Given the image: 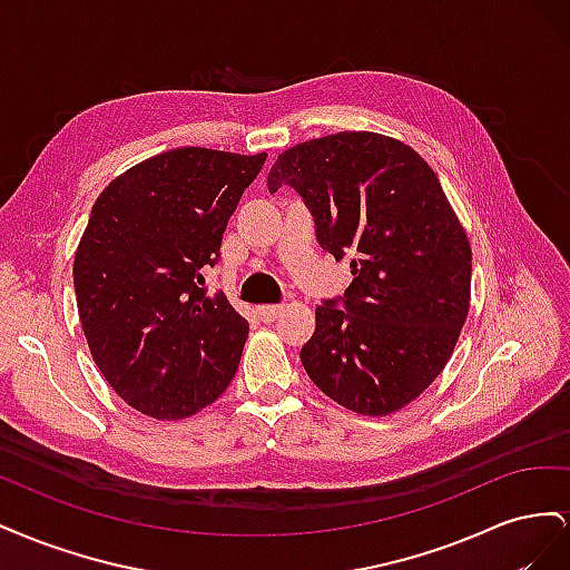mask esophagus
Here are the masks:
<instances>
[{"instance_id":"esophagus-1","label":"esophagus","mask_w":570,"mask_h":570,"mask_svg":"<svg viewBox=\"0 0 570 570\" xmlns=\"http://www.w3.org/2000/svg\"><path fill=\"white\" fill-rule=\"evenodd\" d=\"M281 312H283V304H262V306H256V316L262 318V321H266V323L278 318Z\"/></svg>"}]
</instances>
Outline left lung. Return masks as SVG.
<instances>
[{
	"label": "left lung",
	"mask_w": 570,
	"mask_h": 570,
	"mask_svg": "<svg viewBox=\"0 0 570 570\" xmlns=\"http://www.w3.org/2000/svg\"><path fill=\"white\" fill-rule=\"evenodd\" d=\"M292 185L335 258L352 256L344 308H316L302 347L314 385L361 416H390L450 361L471 306V243L416 149L371 130L278 154L268 189Z\"/></svg>",
	"instance_id": "left-lung-1"
}]
</instances>
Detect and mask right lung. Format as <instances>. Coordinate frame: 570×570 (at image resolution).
<instances>
[{
	"mask_svg": "<svg viewBox=\"0 0 570 570\" xmlns=\"http://www.w3.org/2000/svg\"><path fill=\"white\" fill-rule=\"evenodd\" d=\"M266 151L180 147L116 176L92 206L73 262L76 302L97 368L135 411L195 416L226 392L249 323L206 295L228 218Z\"/></svg>",
	"mask_w": 570,
	"mask_h": 570,
	"instance_id": "right-lung-1",
	"label": "right lung"
}]
</instances>
